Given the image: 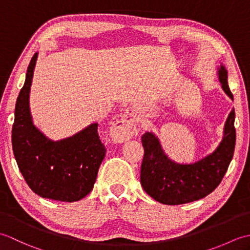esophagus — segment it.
I'll list each match as a JSON object with an SVG mask.
<instances>
[{
  "label": "esophagus",
  "instance_id": "34e87169",
  "mask_svg": "<svg viewBox=\"0 0 250 250\" xmlns=\"http://www.w3.org/2000/svg\"><path fill=\"white\" fill-rule=\"evenodd\" d=\"M136 132V121L131 114H125L120 119L117 120L110 129L111 139L122 143L128 141Z\"/></svg>",
  "mask_w": 250,
  "mask_h": 250
}]
</instances>
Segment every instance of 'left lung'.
Instances as JSON below:
<instances>
[{
  "mask_svg": "<svg viewBox=\"0 0 250 250\" xmlns=\"http://www.w3.org/2000/svg\"><path fill=\"white\" fill-rule=\"evenodd\" d=\"M225 92L233 99L224 65L218 71ZM234 108L228 117L225 134L217 149L193 164H177L164 155L160 143L152 133L142 136L144 158L141 167L143 189L152 199L167 205H179L203 199L218 187L233 158L236 141Z\"/></svg>",
  "mask_w": 250,
  "mask_h": 250,
  "instance_id": "8db88e82",
  "label": "left lung"
}]
</instances>
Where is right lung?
<instances>
[{
	"mask_svg": "<svg viewBox=\"0 0 250 250\" xmlns=\"http://www.w3.org/2000/svg\"><path fill=\"white\" fill-rule=\"evenodd\" d=\"M37 54L32 57L25 82L17 98L12 145L21 174L31 190L42 198L62 202L82 200L92 190L105 146L98 124L68 139L47 140L32 122L29 93Z\"/></svg>",
	"mask_w": 250,
	"mask_h": 250,
	"instance_id": "add662e5",
	"label": "right lung"
}]
</instances>
